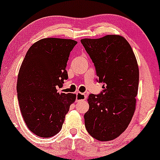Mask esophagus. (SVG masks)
Masks as SVG:
<instances>
[{
	"label": "esophagus",
	"instance_id": "1",
	"mask_svg": "<svg viewBox=\"0 0 160 160\" xmlns=\"http://www.w3.org/2000/svg\"><path fill=\"white\" fill-rule=\"evenodd\" d=\"M87 98V94L82 93H77V98H76V101L77 102H80V101H84Z\"/></svg>",
	"mask_w": 160,
	"mask_h": 160
}]
</instances>
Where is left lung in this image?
Returning <instances> with one entry per match:
<instances>
[{
    "instance_id": "1",
    "label": "left lung",
    "mask_w": 160,
    "mask_h": 160,
    "mask_svg": "<svg viewBox=\"0 0 160 160\" xmlns=\"http://www.w3.org/2000/svg\"><path fill=\"white\" fill-rule=\"evenodd\" d=\"M81 43L94 64L98 81L104 83L101 93L88 97L85 127L97 140L111 141L128 128L135 111L139 80L136 58L121 35L83 38Z\"/></svg>"
}]
</instances>
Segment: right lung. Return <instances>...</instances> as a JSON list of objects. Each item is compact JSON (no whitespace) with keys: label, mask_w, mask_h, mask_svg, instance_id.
<instances>
[{"label":"right lung","mask_w":160,"mask_h":160,"mask_svg":"<svg viewBox=\"0 0 160 160\" xmlns=\"http://www.w3.org/2000/svg\"><path fill=\"white\" fill-rule=\"evenodd\" d=\"M77 42L46 38L29 48L20 67L17 93L24 121L32 133L49 138L61 130L74 93H59L68 79L66 67Z\"/></svg>","instance_id":"obj_1"}]
</instances>
